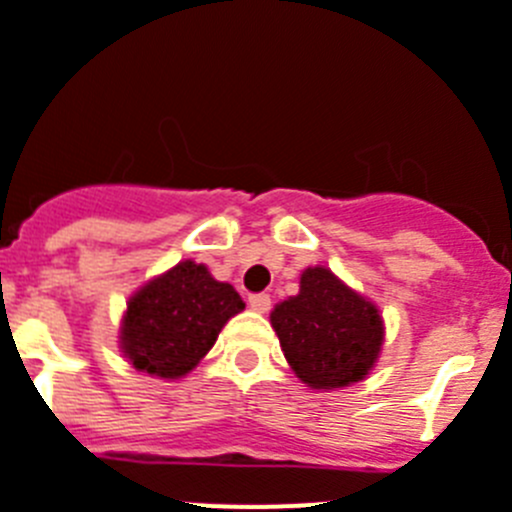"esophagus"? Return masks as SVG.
<instances>
[{
    "mask_svg": "<svg viewBox=\"0 0 512 512\" xmlns=\"http://www.w3.org/2000/svg\"><path fill=\"white\" fill-rule=\"evenodd\" d=\"M270 295H265V292H260V295H250V307L255 312H267L270 310Z\"/></svg>",
    "mask_w": 512,
    "mask_h": 512,
    "instance_id": "34e87169",
    "label": "esophagus"
}]
</instances>
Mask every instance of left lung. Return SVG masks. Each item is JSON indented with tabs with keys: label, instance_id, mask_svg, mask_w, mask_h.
I'll return each mask as SVG.
<instances>
[{
	"label": "left lung",
	"instance_id": "obj_1",
	"mask_svg": "<svg viewBox=\"0 0 512 512\" xmlns=\"http://www.w3.org/2000/svg\"><path fill=\"white\" fill-rule=\"evenodd\" d=\"M270 322L290 367L312 390L365 380L385 340L380 310L327 267H307L300 292L275 305Z\"/></svg>",
	"mask_w": 512,
	"mask_h": 512
}]
</instances>
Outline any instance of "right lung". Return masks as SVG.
I'll use <instances>...</instances> for the list:
<instances>
[{"label": "right lung", "mask_w": 512, "mask_h": 512, "mask_svg": "<svg viewBox=\"0 0 512 512\" xmlns=\"http://www.w3.org/2000/svg\"><path fill=\"white\" fill-rule=\"evenodd\" d=\"M245 302L230 282L185 260L142 285L127 302L119 347L135 370L177 380L195 370Z\"/></svg>", "instance_id": "right-lung-1"}]
</instances>
